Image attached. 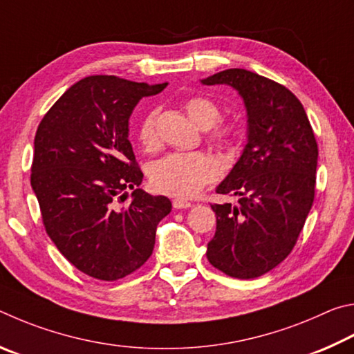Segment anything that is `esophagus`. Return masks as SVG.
<instances>
[{
  "instance_id": "esophagus-1",
  "label": "esophagus",
  "mask_w": 354,
  "mask_h": 354,
  "mask_svg": "<svg viewBox=\"0 0 354 354\" xmlns=\"http://www.w3.org/2000/svg\"><path fill=\"white\" fill-rule=\"evenodd\" d=\"M172 207L176 208V209H183V208L193 207V203L188 202V201H183V199H174L172 201Z\"/></svg>"
}]
</instances>
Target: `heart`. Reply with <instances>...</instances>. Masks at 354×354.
<instances>
[{
	"label": "heart",
	"mask_w": 354,
	"mask_h": 354,
	"mask_svg": "<svg viewBox=\"0 0 354 354\" xmlns=\"http://www.w3.org/2000/svg\"><path fill=\"white\" fill-rule=\"evenodd\" d=\"M185 109H187L188 116L201 129L212 127L221 116L218 105L202 96L188 99ZM155 120H157V111H147L136 127V138L147 151H152L157 146ZM239 136L241 130L232 124H221L212 132V138L221 142H233ZM218 171V165L208 153L171 152L166 157L160 158L157 163H153L151 180L153 188L160 193L176 197H191L199 193L207 183L214 180Z\"/></svg>",
	"instance_id": "b5f03b06"
}]
</instances>
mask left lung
Masks as SVG:
<instances>
[{"label":"left lung","mask_w":354,"mask_h":354,"mask_svg":"<svg viewBox=\"0 0 354 354\" xmlns=\"http://www.w3.org/2000/svg\"><path fill=\"white\" fill-rule=\"evenodd\" d=\"M202 84L233 86L247 110V145L216 188L239 201L212 205L216 233L207 258L225 275L249 280L280 264L299 239L314 202L317 141L301 102L275 80L230 68Z\"/></svg>","instance_id":"left-lung-1"}]
</instances>
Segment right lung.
Wrapping results in <instances>:
<instances>
[{
	"label": "right lung",
	"mask_w": 354,
	"mask_h": 354,
	"mask_svg": "<svg viewBox=\"0 0 354 354\" xmlns=\"http://www.w3.org/2000/svg\"><path fill=\"white\" fill-rule=\"evenodd\" d=\"M116 76H88L43 116L34 140L30 185L43 225L59 252L85 275L115 281L152 255L171 201L140 189L142 172L129 141L141 97L166 88ZM133 201L120 209L123 191Z\"/></svg>",
	"instance_id": "obj_1"
}]
</instances>
